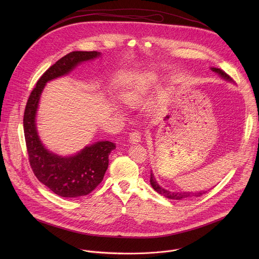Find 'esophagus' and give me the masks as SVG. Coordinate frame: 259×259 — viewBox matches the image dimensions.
<instances>
[{
    "instance_id": "esophagus-1",
    "label": "esophagus",
    "mask_w": 259,
    "mask_h": 259,
    "mask_svg": "<svg viewBox=\"0 0 259 259\" xmlns=\"http://www.w3.org/2000/svg\"><path fill=\"white\" fill-rule=\"evenodd\" d=\"M129 140L131 141V143H137L141 140V134L139 131H133L130 133L129 135Z\"/></svg>"
}]
</instances>
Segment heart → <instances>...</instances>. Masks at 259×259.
<instances>
[{
  "label": "heart",
  "mask_w": 259,
  "mask_h": 259,
  "mask_svg": "<svg viewBox=\"0 0 259 259\" xmlns=\"http://www.w3.org/2000/svg\"><path fill=\"white\" fill-rule=\"evenodd\" d=\"M142 89L141 87H133L131 89H127L122 93V99L125 103L133 106L139 103L141 99Z\"/></svg>",
  "instance_id": "heart-1"
}]
</instances>
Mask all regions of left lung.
<instances>
[{"mask_svg": "<svg viewBox=\"0 0 259 259\" xmlns=\"http://www.w3.org/2000/svg\"><path fill=\"white\" fill-rule=\"evenodd\" d=\"M211 69L213 71L217 72L218 75L223 77L224 79H226L228 81H232V78L228 75L226 71H224L223 69L216 68V67H212ZM150 181H151V184H152L153 189L157 193H159L160 195H162V196H164V197H166L168 199H172V200H187V199H190V198H198V197H201L202 195H204V194H206L208 192V191H202V192H198V193H190V192H183V193L180 192V193H177V192L167 191V190H165V189H163V188H161L159 186L156 178L154 177V174L152 172H151V180Z\"/></svg>", "mask_w": 259, "mask_h": 259, "instance_id": "8db88e82", "label": "left lung"}]
</instances>
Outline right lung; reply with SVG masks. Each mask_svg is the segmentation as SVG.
<instances>
[{"instance_id":"1","label":"right lung","mask_w":259,"mask_h":259,"mask_svg":"<svg viewBox=\"0 0 259 259\" xmlns=\"http://www.w3.org/2000/svg\"><path fill=\"white\" fill-rule=\"evenodd\" d=\"M97 51H73L51 65L29 94L23 115V130L29 165L33 174L54 194L77 198L90 194L102 181L108 167V156L116 149L110 141H98L71 157H60L42 144L35 129V115L45 84L64 76L80 62L99 56Z\"/></svg>"}]
</instances>
